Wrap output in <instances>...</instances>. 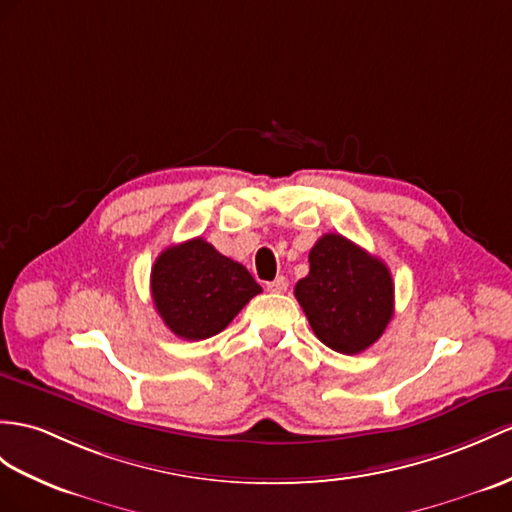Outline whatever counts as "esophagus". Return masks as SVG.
I'll use <instances>...</instances> for the list:
<instances>
[{
    "mask_svg": "<svg viewBox=\"0 0 512 512\" xmlns=\"http://www.w3.org/2000/svg\"><path fill=\"white\" fill-rule=\"evenodd\" d=\"M267 289H269L271 293H284L286 289H289V280H286L284 276H278L276 280L267 284Z\"/></svg>",
    "mask_w": 512,
    "mask_h": 512,
    "instance_id": "1",
    "label": "esophagus"
}]
</instances>
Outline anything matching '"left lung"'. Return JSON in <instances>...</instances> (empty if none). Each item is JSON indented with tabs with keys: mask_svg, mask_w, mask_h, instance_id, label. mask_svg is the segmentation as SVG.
<instances>
[{
	"mask_svg": "<svg viewBox=\"0 0 512 512\" xmlns=\"http://www.w3.org/2000/svg\"><path fill=\"white\" fill-rule=\"evenodd\" d=\"M295 297L317 339L341 354L376 343L393 317V278L380 258L341 234H323L308 254Z\"/></svg>",
	"mask_w": 512,
	"mask_h": 512,
	"instance_id": "8db88e82",
	"label": "left lung"
}]
</instances>
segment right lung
<instances>
[{
  "label": "right lung",
  "instance_id": "add662e5",
  "mask_svg": "<svg viewBox=\"0 0 512 512\" xmlns=\"http://www.w3.org/2000/svg\"><path fill=\"white\" fill-rule=\"evenodd\" d=\"M260 284L241 263L204 239L171 245L152 267V299L165 326L186 341L219 334L258 295Z\"/></svg>",
  "mask_w": 512,
  "mask_h": 512
}]
</instances>
